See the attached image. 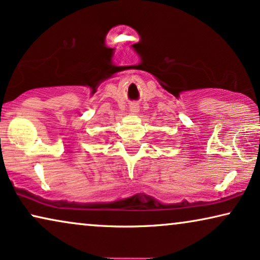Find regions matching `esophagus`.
<instances>
[{
	"instance_id": "1",
	"label": "esophagus",
	"mask_w": 260,
	"mask_h": 260,
	"mask_svg": "<svg viewBox=\"0 0 260 260\" xmlns=\"http://www.w3.org/2000/svg\"><path fill=\"white\" fill-rule=\"evenodd\" d=\"M138 109H140V108H138L137 104H131V106H130V111L133 113H137Z\"/></svg>"
}]
</instances>
